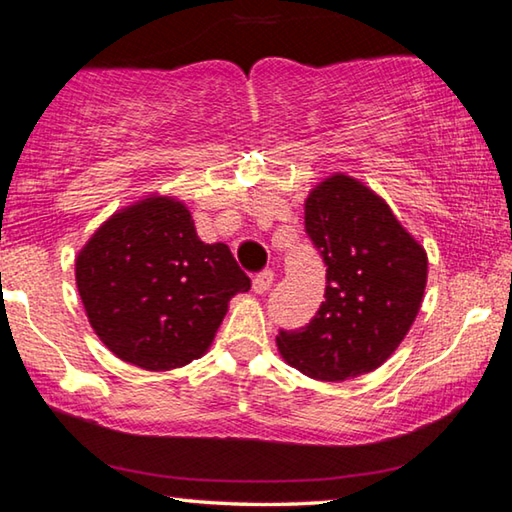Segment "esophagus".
<instances>
[{"label": "esophagus", "instance_id": "obj_1", "mask_svg": "<svg viewBox=\"0 0 512 512\" xmlns=\"http://www.w3.org/2000/svg\"><path fill=\"white\" fill-rule=\"evenodd\" d=\"M273 271L271 268H266V271H259L255 277H253V291L255 293H266L268 289H271V284H273Z\"/></svg>", "mask_w": 512, "mask_h": 512}]
</instances>
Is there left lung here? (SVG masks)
<instances>
[{"mask_svg": "<svg viewBox=\"0 0 512 512\" xmlns=\"http://www.w3.org/2000/svg\"><path fill=\"white\" fill-rule=\"evenodd\" d=\"M305 232L327 266L325 302L300 329H280L289 366L323 381L379 368L409 332L427 287V253L381 198L343 173L305 203Z\"/></svg>", "mask_w": 512, "mask_h": 512, "instance_id": "obj_1", "label": "left lung"}]
</instances>
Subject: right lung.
Instances as JSON below:
<instances>
[{"mask_svg":"<svg viewBox=\"0 0 512 512\" xmlns=\"http://www.w3.org/2000/svg\"><path fill=\"white\" fill-rule=\"evenodd\" d=\"M76 287L110 352L144 370H171L205 354L250 277L228 246L198 239L183 203L153 196L94 232L76 257Z\"/></svg>","mask_w":512,"mask_h":512,"instance_id":"add662e5","label":"right lung"}]
</instances>
